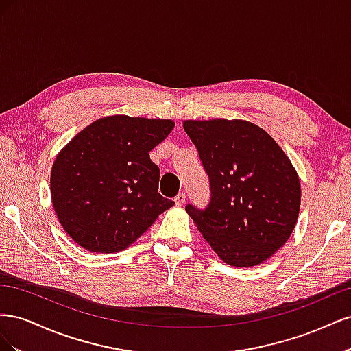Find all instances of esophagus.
Here are the masks:
<instances>
[{
  "instance_id": "obj_1",
  "label": "esophagus",
  "mask_w": 351,
  "mask_h": 351,
  "mask_svg": "<svg viewBox=\"0 0 351 351\" xmlns=\"http://www.w3.org/2000/svg\"><path fill=\"white\" fill-rule=\"evenodd\" d=\"M174 202H176V205L177 206H182L184 202H186V195L184 193H178L176 197H174Z\"/></svg>"
}]
</instances>
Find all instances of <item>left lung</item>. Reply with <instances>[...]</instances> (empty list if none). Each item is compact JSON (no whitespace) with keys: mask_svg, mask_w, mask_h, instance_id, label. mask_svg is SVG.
I'll return each mask as SVG.
<instances>
[{"mask_svg":"<svg viewBox=\"0 0 351 351\" xmlns=\"http://www.w3.org/2000/svg\"><path fill=\"white\" fill-rule=\"evenodd\" d=\"M209 176L210 202L186 210L218 258L249 268L278 252L297 224L302 187L281 146L246 120H184Z\"/></svg>","mask_w":351,"mask_h":351,"instance_id":"left-lung-1","label":"left lung"}]
</instances>
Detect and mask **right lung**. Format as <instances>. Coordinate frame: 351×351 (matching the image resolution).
Wrapping results in <instances>:
<instances>
[{
  "label": "right lung",
  "mask_w": 351,
  "mask_h": 351,
  "mask_svg": "<svg viewBox=\"0 0 351 351\" xmlns=\"http://www.w3.org/2000/svg\"><path fill=\"white\" fill-rule=\"evenodd\" d=\"M174 125L110 115L62 147L51 168V199L73 241L95 253L124 250L174 205L158 193L159 168L149 158Z\"/></svg>",
  "instance_id": "1"
}]
</instances>
